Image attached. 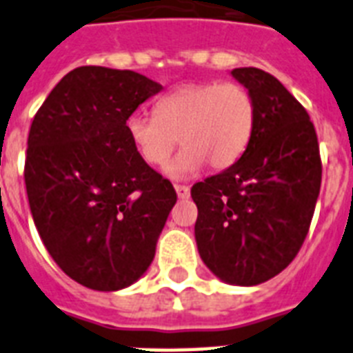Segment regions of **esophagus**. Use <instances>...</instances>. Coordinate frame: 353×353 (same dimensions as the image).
Returning a JSON list of instances; mask_svg holds the SVG:
<instances>
[{
  "label": "esophagus",
  "instance_id": "esophagus-1",
  "mask_svg": "<svg viewBox=\"0 0 353 353\" xmlns=\"http://www.w3.org/2000/svg\"><path fill=\"white\" fill-rule=\"evenodd\" d=\"M174 188H176V194L179 199H188V197H190V188H188V186L176 185Z\"/></svg>",
  "mask_w": 353,
  "mask_h": 353
}]
</instances>
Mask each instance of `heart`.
<instances>
[{
	"label": "heart",
	"mask_w": 353,
	"mask_h": 353,
	"mask_svg": "<svg viewBox=\"0 0 353 353\" xmlns=\"http://www.w3.org/2000/svg\"><path fill=\"white\" fill-rule=\"evenodd\" d=\"M154 114L132 112L127 138L145 163L161 165L179 136L183 149L163 168L176 181L195 176L206 163L213 170L232 167L248 149L256 121L250 91L221 82L181 85L156 102Z\"/></svg>",
	"instance_id": "heart-1"
}]
</instances>
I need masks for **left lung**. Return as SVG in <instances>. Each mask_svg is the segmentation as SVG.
<instances>
[{"mask_svg":"<svg viewBox=\"0 0 353 353\" xmlns=\"http://www.w3.org/2000/svg\"><path fill=\"white\" fill-rule=\"evenodd\" d=\"M232 77L253 97L254 131L239 161L192 186L195 242L219 280L251 287L276 276L300 251L321 159L309 114L282 82L259 68H235Z\"/></svg>","mask_w":353,"mask_h":353,"instance_id":"obj_1","label":"left lung"}]
</instances>
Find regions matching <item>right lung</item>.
<instances>
[{
	"instance_id": "obj_1",
	"label": "right lung",
	"mask_w": 353,
	"mask_h": 353,
	"mask_svg": "<svg viewBox=\"0 0 353 353\" xmlns=\"http://www.w3.org/2000/svg\"><path fill=\"white\" fill-rule=\"evenodd\" d=\"M161 90L136 71L81 66L32 121V219L59 268L93 291H120L143 276L177 201L125 132L127 118Z\"/></svg>"
}]
</instances>
